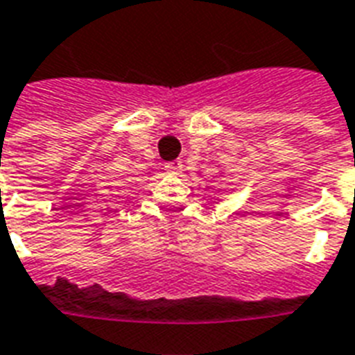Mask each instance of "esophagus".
Returning <instances> with one entry per match:
<instances>
[{"label": "esophagus", "mask_w": 355, "mask_h": 355, "mask_svg": "<svg viewBox=\"0 0 355 355\" xmlns=\"http://www.w3.org/2000/svg\"><path fill=\"white\" fill-rule=\"evenodd\" d=\"M165 171H167V173H169V175H178V173H180V171H182V164H180V162H167V164H165Z\"/></svg>", "instance_id": "esophagus-1"}]
</instances>
